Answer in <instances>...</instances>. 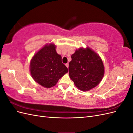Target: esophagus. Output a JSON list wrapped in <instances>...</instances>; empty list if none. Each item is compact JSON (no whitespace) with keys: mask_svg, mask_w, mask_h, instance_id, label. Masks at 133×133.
Returning <instances> with one entry per match:
<instances>
[{"mask_svg":"<svg viewBox=\"0 0 133 133\" xmlns=\"http://www.w3.org/2000/svg\"><path fill=\"white\" fill-rule=\"evenodd\" d=\"M65 66L68 68V67H69V64H68V63L65 64Z\"/></svg>","mask_w":133,"mask_h":133,"instance_id":"obj_1","label":"esophagus"}]
</instances>
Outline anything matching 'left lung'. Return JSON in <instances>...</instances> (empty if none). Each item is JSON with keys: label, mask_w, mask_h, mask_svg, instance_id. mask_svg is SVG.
Listing matches in <instances>:
<instances>
[{"label": "left lung", "mask_w": 133, "mask_h": 133, "mask_svg": "<svg viewBox=\"0 0 133 133\" xmlns=\"http://www.w3.org/2000/svg\"><path fill=\"white\" fill-rule=\"evenodd\" d=\"M69 74L75 86L82 91H88L101 82L104 74L102 60L89 48H80L71 55Z\"/></svg>", "instance_id": "8db88e82"}]
</instances>
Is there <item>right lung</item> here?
I'll list each match as a JSON object with an SVG mask.
<instances>
[{
  "label": "right lung",
  "mask_w": 133,
  "mask_h": 133,
  "mask_svg": "<svg viewBox=\"0 0 133 133\" xmlns=\"http://www.w3.org/2000/svg\"><path fill=\"white\" fill-rule=\"evenodd\" d=\"M55 48L53 44L44 46L34 55L30 64L32 78L47 88L55 85L59 79L68 71Z\"/></svg>",
  "instance_id": "add662e5"
}]
</instances>
